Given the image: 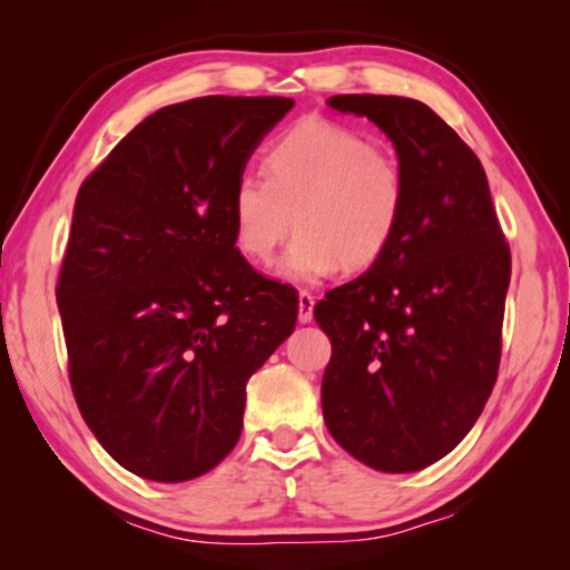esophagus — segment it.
<instances>
[{
    "label": "esophagus",
    "mask_w": 570,
    "mask_h": 570,
    "mask_svg": "<svg viewBox=\"0 0 570 570\" xmlns=\"http://www.w3.org/2000/svg\"><path fill=\"white\" fill-rule=\"evenodd\" d=\"M311 318H314V295H311L308 291H301L298 293V322L308 324Z\"/></svg>",
    "instance_id": "1"
}]
</instances>
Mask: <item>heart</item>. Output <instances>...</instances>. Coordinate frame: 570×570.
Segmentation results:
<instances>
[{"instance_id": "b5f03b06", "label": "heart", "mask_w": 570, "mask_h": 570, "mask_svg": "<svg viewBox=\"0 0 570 570\" xmlns=\"http://www.w3.org/2000/svg\"><path fill=\"white\" fill-rule=\"evenodd\" d=\"M407 194V170L394 153L355 129L306 119L269 145L264 176L244 174L233 184V240L246 259L264 264L295 223L279 277L322 283L342 267L368 269L389 252Z\"/></svg>"}]
</instances>
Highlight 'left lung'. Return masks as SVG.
I'll return each instance as SVG.
<instances>
[{
	"mask_svg": "<svg viewBox=\"0 0 570 570\" xmlns=\"http://www.w3.org/2000/svg\"><path fill=\"white\" fill-rule=\"evenodd\" d=\"M326 104L392 139L410 194L389 252L314 308L332 340L324 420L357 462L417 472L470 433L493 392L511 252L482 163L439 114L400 96Z\"/></svg>",
	"mask_w": 570,
	"mask_h": 570,
	"instance_id": "1",
	"label": "left lung"
}]
</instances>
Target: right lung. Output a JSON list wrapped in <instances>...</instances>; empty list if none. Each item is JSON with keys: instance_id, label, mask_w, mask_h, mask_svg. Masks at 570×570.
<instances>
[{"instance_id": "obj_1", "label": "right lung", "mask_w": 570, "mask_h": 570, "mask_svg": "<svg viewBox=\"0 0 570 570\" xmlns=\"http://www.w3.org/2000/svg\"><path fill=\"white\" fill-rule=\"evenodd\" d=\"M293 98L207 96L137 124L77 191L57 303L77 407L124 470L184 482L223 462L246 381L298 293L233 240L230 189Z\"/></svg>"}]
</instances>
